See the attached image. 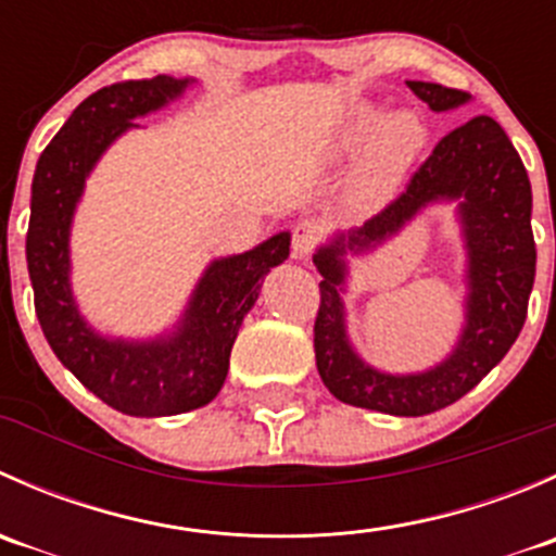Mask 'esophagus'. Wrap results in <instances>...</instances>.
I'll use <instances>...</instances> for the list:
<instances>
[{"label": "esophagus", "mask_w": 556, "mask_h": 556, "mask_svg": "<svg viewBox=\"0 0 556 556\" xmlns=\"http://www.w3.org/2000/svg\"><path fill=\"white\" fill-rule=\"evenodd\" d=\"M319 233H323V228H319L314 220L299 223V226L293 228V255L309 257L312 250L319 242Z\"/></svg>", "instance_id": "34e87169"}]
</instances>
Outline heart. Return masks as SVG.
<instances>
[{
  "instance_id": "heart-1",
  "label": "heart",
  "mask_w": 556,
  "mask_h": 556,
  "mask_svg": "<svg viewBox=\"0 0 556 556\" xmlns=\"http://www.w3.org/2000/svg\"><path fill=\"white\" fill-rule=\"evenodd\" d=\"M422 139L425 131L412 112H395L379 123L374 110L357 112L339 142L341 153L366 148L352 179V199L361 206L384 204L417 159Z\"/></svg>"
}]
</instances>
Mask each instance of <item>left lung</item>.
<instances>
[{
    "label": "left lung",
    "mask_w": 556,
    "mask_h": 556,
    "mask_svg": "<svg viewBox=\"0 0 556 556\" xmlns=\"http://www.w3.org/2000/svg\"><path fill=\"white\" fill-rule=\"evenodd\" d=\"M414 97L433 112L457 110L470 97L439 83L408 80ZM435 200H457L469 252L466 325L453 355L422 375H384L366 367L345 339L343 289L346 251H365L396 232L414 214ZM532 190L525 164L503 126L490 115H476L446 134L406 190L355 231L339 233L314 252L323 274L319 312L314 319V357L325 387L357 408L422 417L473 390L517 341L535 282L532 239Z\"/></svg>",
    "instance_id": "left-lung-1"
}]
</instances>
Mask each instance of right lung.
<instances>
[{
  "mask_svg": "<svg viewBox=\"0 0 556 556\" xmlns=\"http://www.w3.org/2000/svg\"><path fill=\"white\" fill-rule=\"evenodd\" d=\"M190 83L159 75L91 93L42 150L31 182L26 263L45 339L93 395L131 417L193 412L220 392L263 277L290 255V233L282 231L242 255L212 261L169 336L106 339L83 319L70 285V228L86 177L123 131L137 128L134 117L161 110Z\"/></svg>",
  "mask_w": 556,
  "mask_h": 556,
  "instance_id": "1",
  "label": "right lung"
}]
</instances>
